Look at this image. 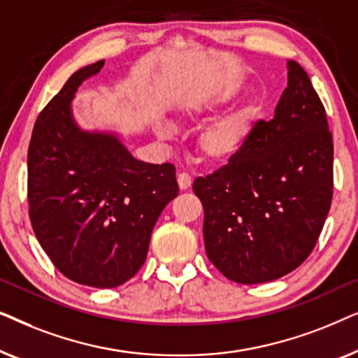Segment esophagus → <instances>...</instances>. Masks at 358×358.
Returning a JSON list of instances; mask_svg holds the SVG:
<instances>
[{
	"label": "esophagus",
	"instance_id": "obj_1",
	"mask_svg": "<svg viewBox=\"0 0 358 358\" xmlns=\"http://www.w3.org/2000/svg\"><path fill=\"white\" fill-rule=\"evenodd\" d=\"M178 184L180 190H187L192 185V178L187 173H180L178 174Z\"/></svg>",
	"mask_w": 358,
	"mask_h": 358
}]
</instances>
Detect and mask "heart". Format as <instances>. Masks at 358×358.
I'll use <instances>...</instances> for the list:
<instances>
[{
    "label": "heart",
    "mask_w": 358,
    "mask_h": 358,
    "mask_svg": "<svg viewBox=\"0 0 358 358\" xmlns=\"http://www.w3.org/2000/svg\"><path fill=\"white\" fill-rule=\"evenodd\" d=\"M229 99V94L222 92L210 97H197L190 99L180 107V122H200L210 119L215 112L222 109ZM262 107L259 101H246L236 109H233L223 117L210 122L200 130L195 138V150L200 159L213 166H223L241 153L251 140L254 127L261 117ZM161 138H168L169 130L166 127L158 129Z\"/></svg>",
    "instance_id": "b5f03b06"
}]
</instances>
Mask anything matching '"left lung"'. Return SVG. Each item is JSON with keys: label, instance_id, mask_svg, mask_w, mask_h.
Listing matches in <instances>:
<instances>
[{"label": "left lung", "instance_id": "8db88e82", "mask_svg": "<svg viewBox=\"0 0 358 358\" xmlns=\"http://www.w3.org/2000/svg\"><path fill=\"white\" fill-rule=\"evenodd\" d=\"M272 120H259L241 153L194 180L207 256L229 280L264 283L301 266L332 200V135L310 76L287 62Z\"/></svg>", "mask_w": 358, "mask_h": 358}]
</instances>
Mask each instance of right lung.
<instances>
[{
	"label": "right lung",
	"instance_id": "add662e5",
	"mask_svg": "<svg viewBox=\"0 0 358 358\" xmlns=\"http://www.w3.org/2000/svg\"><path fill=\"white\" fill-rule=\"evenodd\" d=\"M104 60L65 83L37 117L27 151L29 217L43 251L70 280L119 287L145 264L163 208L178 197L173 164L135 159L119 136L81 130L71 101Z\"/></svg>",
	"mask_w": 358,
	"mask_h": 358
}]
</instances>
